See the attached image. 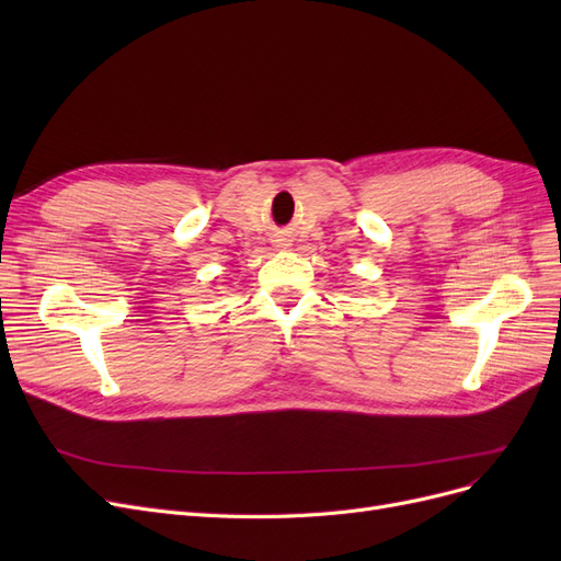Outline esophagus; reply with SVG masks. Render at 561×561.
<instances>
[{
    "mask_svg": "<svg viewBox=\"0 0 561 561\" xmlns=\"http://www.w3.org/2000/svg\"><path fill=\"white\" fill-rule=\"evenodd\" d=\"M287 245H290V243H287V241H278V248H287Z\"/></svg>",
    "mask_w": 561,
    "mask_h": 561,
    "instance_id": "obj_1",
    "label": "esophagus"
}]
</instances>
